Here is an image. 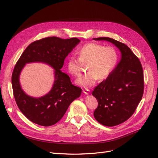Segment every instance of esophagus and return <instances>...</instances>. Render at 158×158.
Listing matches in <instances>:
<instances>
[{
  "label": "esophagus",
  "instance_id": "obj_1",
  "mask_svg": "<svg viewBox=\"0 0 158 158\" xmlns=\"http://www.w3.org/2000/svg\"><path fill=\"white\" fill-rule=\"evenodd\" d=\"M82 92H83V93L84 94H88L89 93V89H86V88H84V89H82Z\"/></svg>",
  "mask_w": 158,
  "mask_h": 158
}]
</instances>
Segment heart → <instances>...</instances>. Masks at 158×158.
I'll use <instances>...</instances> for the list:
<instances>
[{
	"label": "heart",
	"mask_w": 158,
	"mask_h": 158,
	"mask_svg": "<svg viewBox=\"0 0 158 158\" xmlns=\"http://www.w3.org/2000/svg\"><path fill=\"white\" fill-rule=\"evenodd\" d=\"M78 58L70 56L66 66L69 73L73 76H79L82 72V63H87L86 74L81 76L76 83L81 86L90 88L96 83L99 78H107L112 73L117 64V51L112 47L90 43L84 45L78 51Z\"/></svg>",
	"instance_id": "1"
}]
</instances>
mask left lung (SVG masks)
Returning a JSON list of instances; mask_svg holds the SVG:
<instances>
[{"mask_svg": "<svg viewBox=\"0 0 158 158\" xmlns=\"http://www.w3.org/2000/svg\"><path fill=\"white\" fill-rule=\"evenodd\" d=\"M112 43L121 52L116 68L95 87L92 95L98 106L94 116L100 124L114 127L126 121L135 113L144 93V74L140 61L125 44L109 37L94 38Z\"/></svg>", "mask_w": 158, "mask_h": 158, "instance_id": "8db88e82", "label": "left lung"}]
</instances>
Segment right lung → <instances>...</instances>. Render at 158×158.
I'll list each match as a JSON object with an SVG mask.
<instances>
[{"instance_id": "obj_1", "label": "right lung", "mask_w": 158, "mask_h": 158, "mask_svg": "<svg viewBox=\"0 0 158 158\" xmlns=\"http://www.w3.org/2000/svg\"><path fill=\"white\" fill-rule=\"evenodd\" d=\"M80 41L78 38L61 39L48 37L28 45L14 66L12 85L14 99L21 112L31 122L49 127L59 122L70 104L80 97L82 89L72 84L69 76L61 72L64 59ZM41 61L54 69L55 81L50 92L44 97H29L22 90L19 77L26 63Z\"/></svg>"}]
</instances>
